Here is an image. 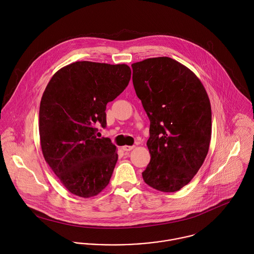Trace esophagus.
Returning <instances> with one entry per match:
<instances>
[{"instance_id":"esophagus-1","label":"esophagus","mask_w":254,"mask_h":254,"mask_svg":"<svg viewBox=\"0 0 254 254\" xmlns=\"http://www.w3.org/2000/svg\"><path fill=\"white\" fill-rule=\"evenodd\" d=\"M134 148V145H124V146H122V149L124 150V151H130V150H132Z\"/></svg>"}]
</instances>
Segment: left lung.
<instances>
[{
	"label": "left lung",
	"mask_w": 254,
	"mask_h": 254,
	"mask_svg": "<svg viewBox=\"0 0 254 254\" xmlns=\"http://www.w3.org/2000/svg\"><path fill=\"white\" fill-rule=\"evenodd\" d=\"M133 85L150 121V161L142 173L151 188L173 192L201 167L211 139V106L195 74L173 59L132 64Z\"/></svg>",
	"instance_id": "left-lung-1"
}]
</instances>
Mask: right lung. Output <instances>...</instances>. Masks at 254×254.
Masks as SVG:
<instances>
[{"label": "right lung", "mask_w": 254, "mask_h": 254, "mask_svg": "<svg viewBox=\"0 0 254 254\" xmlns=\"http://www.w3.org/2000/svg\"><path fill=\"white\" fill-rule=\"evenodd\" d=\"M127 64L76 62L54 74L43 94L39 134L46 162L75 195L88 198L108 185L118 159L109 138L106 109L128 86Z\"/></svg>", "instance_id": "obj_1"}]
</instances>
